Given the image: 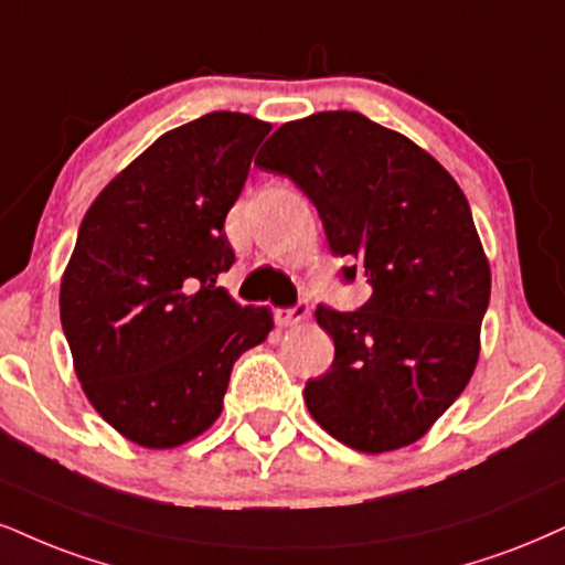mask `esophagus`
I'll use <instances>...</instances> for the list:
<instances>
[{"label": "esophagus", "mask_w": 565, "mask_h": 565, "mask_svg": "<svg viewBox=\"0 0 565 565\" xmlns=\"http://www.w3.org/2000/svg\"><path fill=\"white\" fill-rule=\"evenodd\" d=\"M309 303H296L294 309H280L277 311V319H280V324H285V327H294V324H301V322H306V319H309Z\"/></svg>", "instance_id": "obj_1"}]
</instances>
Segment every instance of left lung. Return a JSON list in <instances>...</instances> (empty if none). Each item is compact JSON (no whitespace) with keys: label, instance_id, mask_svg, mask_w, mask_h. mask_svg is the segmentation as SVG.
Returning a JSON list of instances; mask_svg holds the SVG:
<instances>
[{"label":"left lung","instance_id":"left-lung-1","mask_svg":"<svg viewBox=\"0 0 565 565\" xmlns=\"http://www.w3.org/2000/svg\"><path fill=\"white\" fill-rule=\"evenodd\" d=\"M315 201L359 311L319 306L335 361L306 382L319 427L361 452L406 448L463 393L479 361L490 262L456 180L422 146L359 113L285 122L256 157Z\"/></svg>","mask_w":565,"mask_h":565}]
</instances>
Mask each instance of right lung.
Here are the masks:
<instances>
[{"label": "right lung", "instance_id": "1", "mask_svg": "<svg viewBox=\"0 0 565 565\" xmlns=\"http://www.w3.org/2000/svg\"><path fill=\"white\" fill-rule=\"evenodd\" d=\"M269 130L243 113L167 130L81 222L62 330L90 406L130 443L167 450L212 427L233 364L275 327L217 285L235 262L225 217Z\"/></svg>", "mask_w": 565, "mask_h": 565}]
</instances>
